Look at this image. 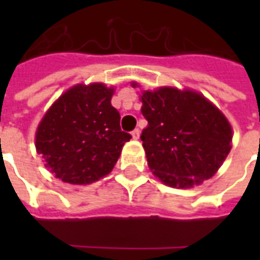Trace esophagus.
<instances>
[{
    "label": "esophagus",
    "instance_id": "1",
    "mask_svg": "<svg viewBox=\"0 0 260 260\" xmlns=\"http://www.w3.org/2000/svg\"><path fill=\"white\" fill-rule=\"evenodd\" d=\"M140 138V131L136 128V129L132 131V139H135V140H138V139Z\"/></svg>",
    "mask_w": 260,
    "mask_h": 260
}]
</instances>
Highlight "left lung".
Here are the masks:
<instances>
[{"instance_id": "8db88e82", "label": "left lung", "mask_w": 260, "mask_h": 260, "mask_svg": "<svg viewBox=\"0 0 260 260\" xmlns=\"http://www.w3.org/2000/svg\"><path fill=\"white\" fill-rule=\"evenodd\" d=\"M143 147L148 166L171 187H191L213 177L231 151L232 128L204 95L160 87L144 91Z\"/></svg>"}]
</instances>
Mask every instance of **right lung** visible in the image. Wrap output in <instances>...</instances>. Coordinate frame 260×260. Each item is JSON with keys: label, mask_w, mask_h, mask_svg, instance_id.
Here are the masks:
<instances>
[{"label": "right lung", "mask_w": 260, "mask_h": 260, "mask_svg": "<svg viewBox=\"0 0 260 260\" xmlns=\"http://www.w3.org/2000/svg\"><path fill=\"white\" fill-rule=\"evenodd\" d=\"M102 83L71 87L51 106L36 132V150L55 177L87 185L109 174L131 136Z\"/></svg>", "instance_id": "right-lung-1"}]
</instances>
